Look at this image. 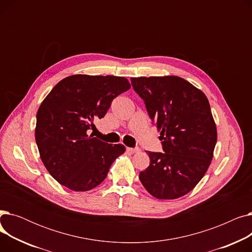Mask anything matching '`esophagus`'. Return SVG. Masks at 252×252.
<instances>
[{"instance_id":"1","label":"esophagus","mask_w":252,"mask_h":252,"mask_svg":"<svg viewBox=\"0 0 252 252\" xmlns=\"http://www.w3.org/2000/svg\"><path fill=\"white\" fill-rule=\"evenodd\" d=\"M126 150H127L128 152H130V153H137V152L140 151L139 148H126Z\"/></svg>"}]
</instances>
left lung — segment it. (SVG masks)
<instances>
[{"mask_svg": "<svg viewBox=\"0 0 252 252\" xmlns=\"http://www.w3.org/2000/svg\"><path fill=\"white\" fill-rule=\"evenodd\" d=\"M149 117L160 130L163 152H147L139 179L158 199L189 193L205 175L218 139L210 105L199 89L179 76L131 77Z\"/></svg>", "mask_w": 252, "mask_h": 252, "instance_id": "obj_1", "label": "left lung"}]
</instances>
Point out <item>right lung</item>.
Returning <instances> with one entry per match:
<instances>
[{
	"instance_id": "obj_1",
	"label": "right lung",
	"mask_w": 252,
	"mask_h": 252,
	"mask_svg": "<svg viewBox=\"0 0 252 252\" xmlns=\"http://www.w3.org/2000/svg\"><path fill=\"white\" fill-rule=\"evenodd\" d=\"M130 85L126 77L75 74L63 78L36 113L35 142L50 175L72 191H89L107 177L126 148L89 135L111 102Z\"/></svg>"
}]
</instances>
